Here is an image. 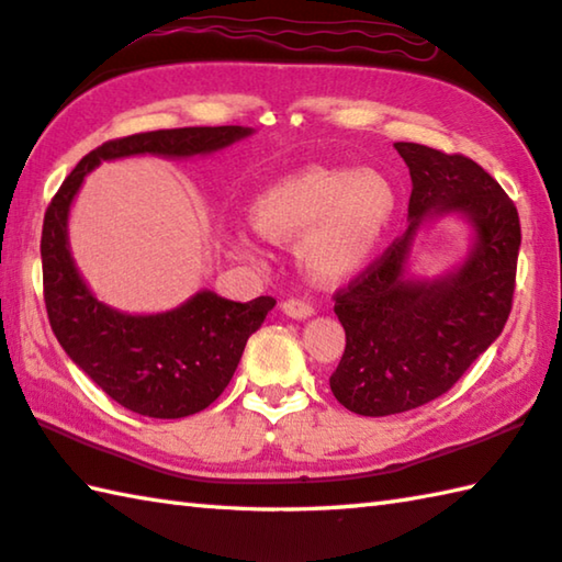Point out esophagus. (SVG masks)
Here are the masks:
<instances>
[{
	"label": "esophagus",
	"mask_w": 562,
	"mask_h": 562,
	"mask_svg": "<svg viewBox=\"0 0 562 562\" xmlns=\"http://www.w3.org/2000/svg\"><path fill=\"white\" fill-rule=\"evenodd\" d=\"M282 312L292 316V319H307V316L314 314V307L304 300H284L282 302Z\"/></svg>",
	"instance_id": "esophagus-1"
}]
</instances>
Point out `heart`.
<instances>
[{"instance_id": "heart-1", "label": "heart", "mask_w": 562, "mask_h": 562, "mask_svg": "<svg viewBox=\"0 0 562 562\" xmlns=\"http://www.w3.org/2000/svg\"><path fill=\"white\" fill-rule=\"evenodd\" d=\"M395 213V191L381 171L310 167L265 189L252 221L270 240H302L312 278L336 282L361 270L381 246ZM236 246L258 255V243L238 233Z\"/></svg>"}]
</instances>
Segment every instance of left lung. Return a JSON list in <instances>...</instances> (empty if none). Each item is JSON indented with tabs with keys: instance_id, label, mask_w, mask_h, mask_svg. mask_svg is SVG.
<instances>
[{
	"instance_id": "obj_1",
	"label": "left lung",
	"mask_w": 562,
	"mask_h": 562,
	"mask_svg": "<svg viewBox=\"0 0 562 562\" xmlns=\"http://www.w3.org/2000/svg\"><path fill=\"white\" fill-rule=\"evenodd\" d=\"M411 169V226L361 274L334 292L346 349L329 385L346 411L383 417L435 401L502 334L512 314L521 221L494 177L464 155L395 142ZM464 212L475 248L440 281L404 278L416 228L432 215Z\"/></svg>"
}]
</instances>
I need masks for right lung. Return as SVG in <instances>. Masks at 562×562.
<instances>
[{
    "label": "right lung",
    "instance_id": "obj_1",
    "mask_svg": "<svg viewBox=\"0 0 562 562\" xmlns=\"http://www.w3.org/2000/svg\"><path fill=\"white\" fill-rule=\"evenodd\" d=\"M240 125L155 130L110 139L78 161L50 199L41 231L44 302L58 344L88 379L132 413L177 420L201 413L226 391L248 336L274 307L272 297L231 302L203 290L161 314H122L86 288L68 250V211L90 169L132 155L193 157L233 145Z\"/></svg>",
    "mask_w": 562,
    "mask_h": 562
}]
</instances>
